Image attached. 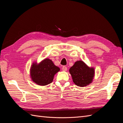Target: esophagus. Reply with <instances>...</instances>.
Segmentation results:
<instances>
[{
    "mask_svg": "<svg viewBox=\"0 0 123 123\" xmlns=\"http://www.w3.org/2000/svg\"><path fill=\"white\" fill-rule=\"evenodd\" d=\"M62 70L64 71H66L67 70V67L65 66H63L62 67Z\"/></svg>",
    "mask_w": 123,
    "mask_h": 123,
    "instance_id": "obj_1",
    "label": "esophagus"
}]
</instances>
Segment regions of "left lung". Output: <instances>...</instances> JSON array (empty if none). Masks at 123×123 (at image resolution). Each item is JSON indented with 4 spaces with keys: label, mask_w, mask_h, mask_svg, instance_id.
<instances>
[{
    "label": "left lung",
    "mask_w": 123,
    "mask_h": 123,
    "mask_svg": "<svg viewBox=\"0 0 123 123\" xmlns=\"http://www.w3.org/2000/svg\"><path fill=\"white\" fill-rule=\"evenodd\" d=\"M73 83L77 86L86 87L92 83L94 77V68L89 67L82 61H76L69 69Z\"/></svg>",
    "instance_id": "left-lung-1"
}]
</instances>
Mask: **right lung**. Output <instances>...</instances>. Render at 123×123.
I'll return each mask as SVG.
<instances>
[{
    "label": "right lung",
    "instance_id": "1",
    "mask_svg": "<svg viewBox=\"0 0 123 123\" xmlns=\"http://www.w3.org/2000/svg\"><path fill=\"white\" fill-rule=\"evenodd\" d=\"M60 69L49 58H45L39 64L33 62L30 72L33 82L40 86H46L52 82L55 74Z\"/></svg>",
    "mask_w": 123,
    "mask_h": 123
}]
</instances>
